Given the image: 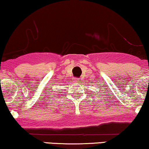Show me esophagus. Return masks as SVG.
Returning a JSON list of instances; mask_svg holds the SVG:
<instances>
[{"mask_svg": "<svg viewBox=\"0 0 149 149\" xmlns=\"http://www.w3.org/2000/svg\"><path fill=\"white\" fill-rule=\"evenodd\" d=\"M74 81L75 83H77V82L79 81V78H74Z\"/></svg>", "mask_w": 149, "mask_h": 149, "instance_id": "esophagus-1", "label": "esophagus"}]
</instances>
